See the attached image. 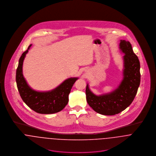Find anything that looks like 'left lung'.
Masks as SVG:
<instances>
[{
	"label": "left lung",
	"mask_w": 156,
	"mask_h": 156,
	"mask_svg": "<svg viewBox=\"0 0 156 156\" xmlns=\"http://www.w3.org/2000/svg\"><path fill=\"white\" fill-rule=\"evenodd\" d=\"M124 56V79L111 93L97 96L86 88L87 100L94 111L104 115H114L125 110L133 102L140 82V62L129 41L121 40Z\"/></svg>",
	"instance_id": "8db88e82"
}]
</instances>
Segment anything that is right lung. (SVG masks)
<instances>
[{
  "mask_svg": "<svg viewBox=\"0 0 156 156\" xmlns=\"http://www.w3.org/2000/svg\"><path fill=\"white\" fill-rule=\"evenodd\" d=\"M23 53L16 71V82L23 101L31 109L41 114H51L62 111L68 102V95L78 78H69L59 87L48 92H37L27 84L23 75L22 67L26 54L31 47Z\"/></svg>",
  "mask_w": 156,
  "mask_h": 156,
  "instance_id": "obj_1",
  "label": "right lung"
}]
</instances>
